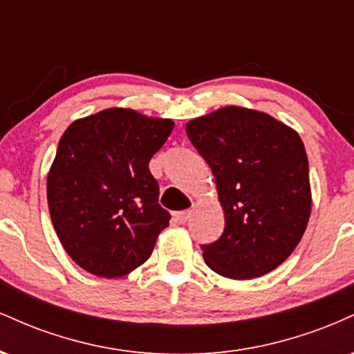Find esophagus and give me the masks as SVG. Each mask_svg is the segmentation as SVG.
<instances>
[{
	"label": "esophagus",
	"mask_w": 354,
	"mask_h": 354,
	"mask_svg": "<svg viewBox=\"0 0 354 354\" xmlns=\"http://www.w3.org/2000/svg\"><path fill=\"white\" fill-rule=\"evenodd\" d=\"M191 214H193V209H186V211H180V213H176V219L178 221L181 223H186L188 221V219L191 218Z\"/></svg>",
	"instance_id": "obj_1"
}]
</instances>
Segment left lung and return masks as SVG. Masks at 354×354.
Here are the masks:
<instances>
[{"label":"left lung","mask_w":354,"mask_h":354,"mask_svg":"<svg viewBox=\"0 0 354 354\" xmlns=\"http://www.w3.org/2000/svg\"><path fill=\"white\" fill-rule=\"evenodd\" d=\"M213 169L225 231L203 246L214 273L253 279L278 268L301 241L311 214L308 156L298 133L268 113L219 108L186 124Z\"/></svg>","instance_id":"left-lung-1"}]
</instances>
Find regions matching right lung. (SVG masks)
Wrapping results in <instances>:
<instances>
[{"instance_id": "obj_1", "label": "right lung", "mask_w": 354, "mask_h": 354, "mask_svg": "<svg viewBox=\"0 0 354 354\" xmlns=\"http://www.w3.org/2000/svg\"><path fill=\"white\" fill-rule=\"evenodd\" d=\"M174 123L129 108L73 121L48 173V208L64 251L100 278L141 266L169 225L148 165Z\"/></svg>"}]
</instances>
